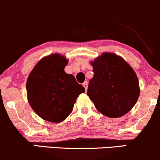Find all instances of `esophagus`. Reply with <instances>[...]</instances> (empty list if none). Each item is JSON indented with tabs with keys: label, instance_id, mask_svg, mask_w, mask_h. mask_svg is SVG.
I'll list each match as a JSON object with an SVG mask.
<instances>
[{
	"label": "esophagus",
	"instance_id": "esophagus-1",
	"mask_svg": "<svg viewBox=\"0 0 160 160\" xmlns=\"http://www.w3.org/2000/svg\"><path fill=\"white\" fill-rule=\"evenodd\" d=\"M83 86L84 87V88H85L86 91H87V86H88V83H87V82H84V83H83Z\"/></svg>",
	"mask_w": 160,
	"mask_h": 160
}]
</instances>
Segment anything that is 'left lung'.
I'll use <instances>...</instances> for the list:
<instances>
[{
    "mask_svg": "<svg viewBox=\"0 0 160 160\" xmlns=\"http://www.w3.org/2000/svg\"><path fill=\"white\" fill-rule=\"evenodd\" d=\"M94 75L87 96L100 113L115 118L127 114L140 96L139 80L128 63L117 54L103 52L91 61Z\"/></svg>",
    "mask_w": 160,
    "mask_h": 160,
    "instance_id": "obj_1",
    "label": "left lung"
}]
</instances>
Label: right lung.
Wrapping results in <instances>:
<instances>
[{
  "label": "right lung",
  "mask_w": 160,
  "mask_h": 160,
  "mask_svg": "<svg viewBox=\"0 0 160 160\" xmlns=\"http://www.w3.org/2000/svg\"><path fill=\"white\" fill-rule=\"evenodd\" d=\"M68 60L60 54H52L40 60L26 81L29 105L40 118L60 123L71 113L79 95L85 88L64 68Z\"/></svg>",
  "instance_id": "add662e5"
}]
</instances>
